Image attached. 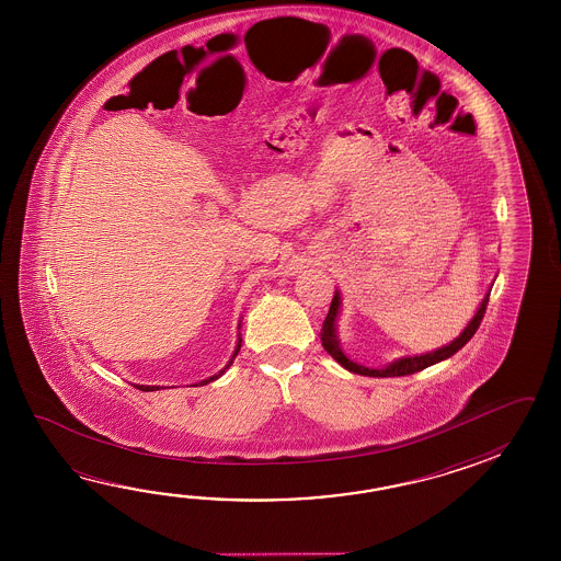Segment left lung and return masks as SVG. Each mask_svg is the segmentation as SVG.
Segmentation results:
<instances>
[{
    "label": "left lung",
    "mask_w": 561,
    "mask_h": 561,
    "mask_svg": "<svg viewBox=\"0 0 561 561\" xmlns=\"http://www.w3.org/2000/svg\"><path fill=\"white\" fill-rule=\"evenodd\" d=\"M489 293H491V288H489L488 295L481 300V305L477 307V312L466 329H463V333L455 336L451 343L439 346L435 351H430V353L415 355V357L394 358L389 365L379 367V369H373V367L358 365L353 358H348V355L343 351V346H341V339H339V331H336V319H339V312H341V293L334 290L331 309H329V314H327V319L322 322V346L341 367H345L351 373H357V375H365V377H403V375H413L417 370L427 369V367L435 365V363H442L445 358L454 357L461 346H466L467 341L476 334L479 324L483 321V314H485V309H488Z\"/></svg>",
    "instance_id": "obj_1"
}]
</instances>
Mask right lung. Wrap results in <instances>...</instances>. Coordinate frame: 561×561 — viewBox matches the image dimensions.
Wrapping results in <instances>:
<instances>
[{
	"label": "right lung",
	"instance_id": "1",
	"mask_svg": "<svg viewBox=\"0 0 561 561\" xmlns=\"http://www.w3.org/2000/svg\"><path fill=\"white\" fill-rule=\"evenodd\" d=\"M240 324H242V322L239 321V329ZM240 345H242V339H240L239 333V341H237V346H234V353H232V357L228 358V363L227 365H225V369L218 370L216 375H213V377H208V379H204V381L196 382V387H198V385H208V382L216 381L218 377H222V375H225V370H227L228 367L232 365V360H234V358H237V355H239ZM136 387H138V389H142V391H158V389H164V387H160V385H136Z\"/></svg>",
	"mask_w": 561,
	"mask_h": 561
}]
</instances>
